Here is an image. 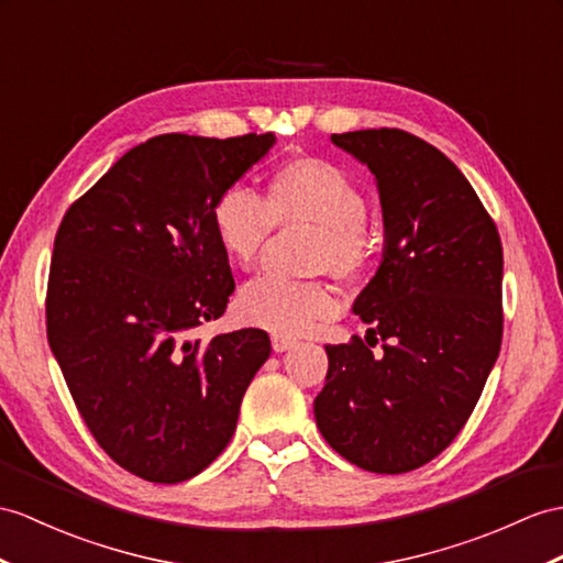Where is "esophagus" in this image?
I'll return each instance as SVG.
<instances>
[{
  "label": "esophagus",
  "mask_w": 563,
  "mask_h": 563,
  "mask_svg": "<svg viewBox=\"0 0 563 563\" xmlns=\"http://www.w3.org/2000/svg\"><path fill=\"white\" fill-rule=\"evenodd\" d=\"M294 346H296V339H291V336H279V334L272 336V349L277 353H284Z\"/></svg>",
  "instance_id": "esophagus-1"
}]
</instances>
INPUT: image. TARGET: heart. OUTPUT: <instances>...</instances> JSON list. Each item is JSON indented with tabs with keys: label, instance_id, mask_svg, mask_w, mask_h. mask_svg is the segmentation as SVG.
Segmentation results:
<instances>
[{
	"label": "heart",
	"instance_id": "heart-1",
	"mask_svg": "<svg viewBox=\"0 0 563 563\" xmlns=\"http://www.w3.org/2000/svg\"><path fill=\"white\" fill-rule=\"evenodd\" d=\"M363 188L336 164L318 157H294L272 172L260 200L253 190L231 186L212 205V231L231 263L251 267L272 236V229L314 227L308 245V269L353 279L369 257ZM336 296L320 279H284L263 274L236 298L243 324L279 336H303L334 318Z\"/></svg>",
	"mask_w": 563,
	"mask_h": 563
}]
</instances>
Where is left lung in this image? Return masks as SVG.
I'll return each instance as SVG.
<instances>
[{
    "mask_svg": "<svg viewBox=\"0 0 563 563\" xmlns=\"http://www.w3.org/2000/svg\"><path fill=\"white\" fill-rule=\"evenodd\" d=\"M375 174L385 253L353 312L385 341L324 346L314 420L336 454L369 473H408L463 430L501 349L499 231L468 178L401 129L334 133ZM365 336V339H367Z\"/></svg>",
    "mask_w": 563,
    "mask_h": 563,
    "instance_id": "left-lung-1",
    "label": "left lung"
}]
</instances>
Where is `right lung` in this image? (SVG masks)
<instances>
[{
	"label": "right lung",
	"instance_id": "right-lung-1",
	"mask_svg": "<svg viewBox=\"0 0 563 563\" xmlns=\"http://www.w3.org/2000/svg\"><path fill=\"white\" fill-rule=\"evenodd\" d=\"M272 133H164L129 150L66 210L49 263L47 341L107 456L174 485L222 454L269 358L263 329L194 339L234 294L212 205Z\"/></svg>",
	"mask_w": 563,
	"mask_h": 563
}]
</instances>
